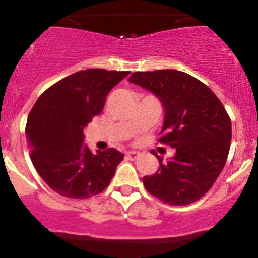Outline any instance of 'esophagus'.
<instances>
[{
	"label": "esophagus",
	"mask_w": 258,
	"mask_h": 258,
	"mask_svg": "<svg viewBox=\"0 0 258 258\" xmlns=\"http://www.w3.org/2000/svg\"><path fill=\"white\" fill-rule=\"evenodd\" d=\"M127 158H130V160H136V158L140 157V152H137V151H128L127 152Z\"/></svg>",
	"instance_id": "1"
}]
</instances>
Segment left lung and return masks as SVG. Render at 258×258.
Instances as JSON below:
<instances>
[{"label": "left lung", "instance_id": "8db88e82", "mask_svg": "<svg viewBox=\"0 0 258 258\" xmlns=\"http://www.w3.org/2000/svg\"><path fill=\"white\" fill-rule=\"evenodd\" d=\"M128 81L155 93L165 107L158 142L175 148L145 188L171 206L194 204L210 191L227 161L231 118L217 96L205 83L176 70L135 72Z\"/></svg>", "mask_w": 258, "mask_h": 258}]
</instances>
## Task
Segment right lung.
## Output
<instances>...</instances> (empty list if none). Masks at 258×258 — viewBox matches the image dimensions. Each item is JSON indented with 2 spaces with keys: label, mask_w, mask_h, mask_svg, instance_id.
I'll list each match as a JSON object with an SVG mask.
<instances>
[{
  "label": "right lung",
  "mask_w": 258,
  "mask_h": 258,
  "mask_svg": "<svg viewBox=\"0 0 258 258\" xmlns=\"http://www.w3.org/2000/svg\"><path fill=\"white\" fill-rule=\"evenodd\" d=\"M128 71L90 69L64 77L36 101L26 124L31 161L58 195L87 199L112 179L123 153L114 148L92 153L83 146V128L105 106L108 92Z\"/></svg>",
  "instance_id": "add662e5"
}]
</instances>
